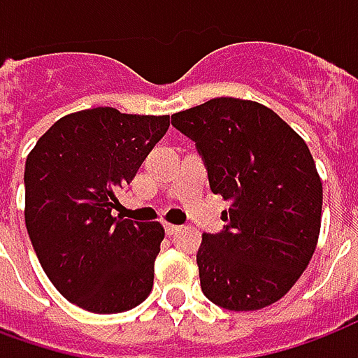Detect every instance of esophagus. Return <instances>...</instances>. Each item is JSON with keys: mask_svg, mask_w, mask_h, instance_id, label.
Listing matches in <instances>:
<instances>
[{"mask_svg": "<svg viewBox=\"0 0 358 358\" xmlns=\"http://www.w3.org/2000/svg\"><path fill=\"white\" fill-rule=\"evenodd\" d=\"M164 229H166V233L173 234L179 231V225H173V223H164Z\"/></svg>", "mask_w": 358, "mask_h": 358, "instance_id": "34e87169", "label": "esophagus"}]
</instances>
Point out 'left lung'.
<instances>
[{
    "instance_id": "obj_1",
    "label": "left lung",
    "mask_w": 358,
    "mask_h": 358,
    "mask_svg": "<svg viewBox=\"0 0 358 358\" xmlns=\"http://www.w3.org/2000/svg\"><path fill=\"white\" fill-rule=\"evenodd\" d=\"M196 143L210 189L231 202L196 254L204 296L229 311H257L289 292L320 233L322 181L309 147L267 106L219 96L171 116Z\"/></svg>"
}]
</instances>
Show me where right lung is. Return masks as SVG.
I'll return each mask as SVG.
<instances>
[{"label": "right lung", "mask_w": 358, "mask_h": 358, "mask_svg": "<svg viewBox=\"0 0 358 358\" xmlns=\"http://www.w3.org/2000/svg\"><path fill=\"white\" fill-rule=\"evenodd\" d=\"M169 116L110 106L55 122L26 158L24 221L34 252L62 296L99 315L143 303L154 282L164 227L112 217L116 190L133 181Z\"/></svg>", "instance_id": "add662e5"}]
</instances>
